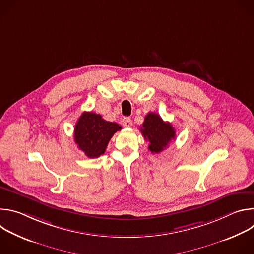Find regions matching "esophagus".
I'll return each instance as SVG.
<instances>
[{"instance_id":"1","label":"esophagus","mask_w":254,"mask_h":254,"mask_svg":"<svg viewBox=\"0 0 254 254\" xmlns=\"http://www.w3.org/2000/svg\"><path fill=\"white\" fill-rule=\"evenodd\" d=\"M122 124H123V126H124V127H131L132 122H131L130 118H124V119H123V121H122Z\"/></svg>"}]
</instances>
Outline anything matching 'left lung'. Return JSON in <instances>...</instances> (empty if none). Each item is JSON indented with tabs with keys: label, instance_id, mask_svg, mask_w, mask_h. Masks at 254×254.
Masks as SVG:
<instances>
[{
	"label": "left lung",
	"instance_id": "1",
	"mask_svg": "<svg viewBox=\"0 0 254 254\" xmlns=\"http://www.w3.org/2000/svg\"><path fill=\"white\" fill-rule=\"evenodd\" d=\"M143 137L149 140V150L159 154L164 151L171 140L176 138V131L172 125L164 122L158 114L150 113L144 118L140 127Z\"/></svg>",
	"mask_w": 254,
	"mask_h": 254
}]
</instances>
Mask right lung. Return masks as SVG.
<instances>
[{"mask_svg": "<svg viewBox=\"0 0 254 254\" xmlns=\"http://www.w3.org/2000/svg\"><path fill=\"white\" fill-rule=\"evenodd\" d=\"M121 129L117 123L106 122L100 115L85 112L75 125L74 139L88 158H98L104 154L113 135Z\"/></svg>", "mask_w": 254, "mask_h": 254, "instance_id": "right-lung-1", "label": "right lung"}]
</instances>
